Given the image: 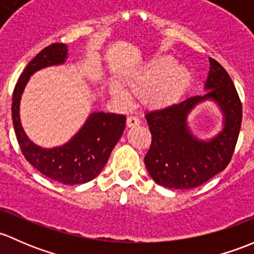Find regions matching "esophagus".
I'll use <instances>...</instances> for the list:
<instances>
[{"mask_svg":"<svg viewBox=\"0 0 254 254\" xmlns=\"http://www.w3.org/2000/svg\"><path fill=\"white\" fill-rule=\"evenodd\" d=\"M140 121L138 117L135 116H129L127 117V126L128 127H135V126H139Z\"/></svg>","mask_w":254,"mask_h":254,"instance_id":"obj_1","label":"esophagus"}]
</instances>
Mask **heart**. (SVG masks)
Returning <instances> with one entry per match:
<instances>
[{
	"label": "heart",
	"mask_w": 254,
	"mask_h": 254,
	"mask_svg": "<svg viewBox=\"0 0 254 254\" xmlns=\"http://www.w3.org/2000/svg\"><path fill=\"white\" fill-rule=\"evenodd\" d=\"M176 64V60L167 55L153 57L127 80L128 87L138 95L146 94L153 105H169L185 93L192 79L190 69ZM111 93L120 100L129 98L127 89L119 82L111 83Z\"/></svg>",
	"instance_id": "1"
}]
</instances>
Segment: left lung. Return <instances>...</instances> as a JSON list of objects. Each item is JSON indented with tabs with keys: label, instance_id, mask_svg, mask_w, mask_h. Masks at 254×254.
<instances>
[{
	"label": "left lung",
	"instance_id": "1",
	"mask_svg": "<svg viewBox=\"0 0 254 254\" xmlns=\"http://www.w3.org/2000/svg\"><path fill=\"white\" fill-rule=\"evenodd\" d=\"M204 95L145 112L151 145L145 167L158 185L188 190L203 185L229 165L242 121V105L234 82L219 62L209 59ZM210 100L223 114V128L210 140L197 138L188 126V115L199 103Z\"/></svg>",
	"mask_w": 254,
	"mask_h": 254
}]
</instances>
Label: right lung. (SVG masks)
Wrapping results in <instances>:
<instances>
[{
	"label": "right lung",
	"instance_id": "1",
	"mask_svg": "<svg viewBox=\"0 0 254 254\" xmlns=\"http://www.w3.org/2000/svg\"><path fill=\"white\" fill-rule=\"evenodd\" d=\"M68 57V46L52 44L41 50L20 74L13 91L12 119L23 155L38 171L64 185H80L95 179L109 160L126 126V116L91 112L82 128L64 144L41 148L28 138L19 116L22 94L31 75L51 66H60Z\"/></svg>",
	"mask_w": 254,
	"mask_h": 254
}]
</instances>
